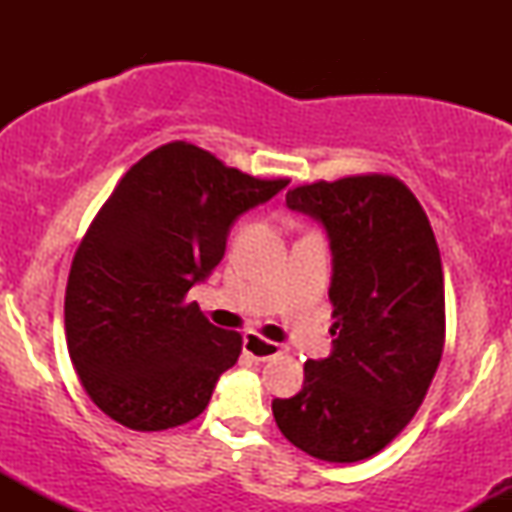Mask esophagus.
Wrapping results in <instances>:
<instances>
[{"mask_svg":"<svg viewBox=\"0 0 512 512\" xmlns=\"http://www.w3.org/2000/svg\"><path fill=\"white\" fill-rule=\"evenodd\" d=\"M243 351L252 358H257V361H267V358H274V356H281L284 354V346L276 344V342H269V339L260 337V334H245L243 339Z\"/></svg>","mask_w":512,"mask_h":512,"instance_id":"esophagus-1","label":"esophagus"}]
</instances>
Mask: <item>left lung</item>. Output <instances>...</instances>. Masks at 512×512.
<instances>
[{
	"label": "left lung",
	"mask_w": 512,
	"mask_h": 512,
	"mask_svg": "<svg viewBox=\"0 0 512 512\" xmlns=\"http://www.w3.org/2000/svg\"><path fill=\"white\" fill-rule=\"evenodd\" d=\"M286 204L322 221L332 248L334 349L303 390L274 399L289 443L325 462L390 445L424 402L445 346V284L431 221L395 175L315 180Z\"/></svg>",
	"instance_id": "left-lung-1"
}]
</instances>
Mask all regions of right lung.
I'll return each mask as SVG.
<instances>
[{
	"label": "right lung",
	"instance_id": "1",
	"mask_svg": "<svg viewBox=\"0 0 512 512\" xmlns=\"http://www.w3.org/2000/svg\"><path fill=\"white\" fill-rule=\"evenodd\" d=\"M286 185L190 142L158 146L122 175L76 248L64 293L69 358L103 414L166 431L207 409L243 337L185 296L221 262L233 221Z\"/></svg>",
	"mask_w": 512,
	"mask_h": 512
}]
</instances>
